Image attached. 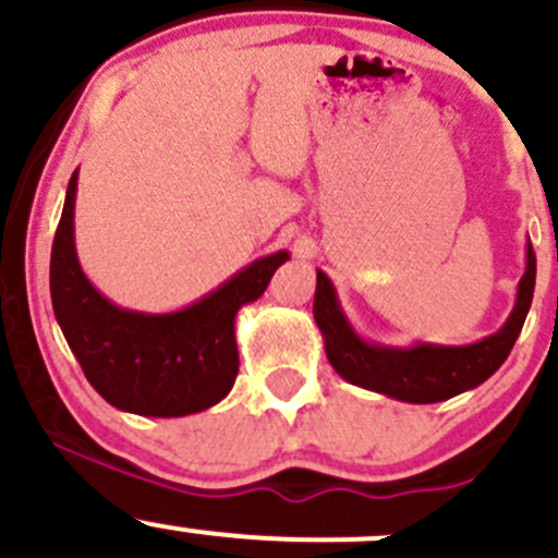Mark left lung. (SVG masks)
I'll return each instance as SVG.
<instances>
[{"label": "left lung", "mask_w": 558, "mask_h": 558, "mask_svg": "<svg viewBox=\"0 0 558 558\" xmlns=\"http://www.w3.org/2000/svg\"><path fill=\"white\" fill-rule=\"evenodd\" d=\"M534 275H537V258H534L532 243H526V272L519 283L513 313L505 320L502 329L472 345L418 342L413 348H386L364 342L348 324L337 302L335 286L320 269L315 278L313 315L324 335L326 359L348 384L413 404L442 402V399L481 386L502 367L532 307Z\"/></svg>", "instance_id": "obj_1"}]
</instances>
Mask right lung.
<instances>
[{"label": "right lung", "mask_w": 558, "mask_h": 558, "mask_svg": "<svg viewBox=\"0 0 558 558\" xmlns=\"http://www.w3.org/2000/svg\"><path fill=\"white\" fill-rule=\"evenodd\" d=\"M75 191L72 172L50 251V300L88 384L112 408L154 418H178L221 402L240 369L234 315L264 294L289 253L256 258L183 311H123L94 289L77 262Z\"/></svg>", "instance_id": "obj_1"}]
</instances>
